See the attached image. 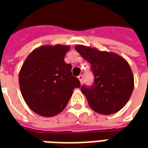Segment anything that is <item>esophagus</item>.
Here are the masks:
<instances>
[{"label":"esophagus","mask_w":148,"mask_h":148,"mask_svg":"<svg viewBox=\"0 0 148 148\" xmlns=\"http://www.w3.org/2000/svg\"><path fill=\"white\" fill-rule=\"evenodd\" d=\"M78 79H79L80 82L82 83V82H83V76H82V75H80V76H78Z\"/></svg>","instance_id":"34e87169"}]
</instances>
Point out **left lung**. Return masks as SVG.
<instances>
[{
	"label": "left lung",
	"mask_w": 148,
	"mask_h": 148,
	"mask_svg": "<svg viewBox=\"0 0 148 148\" xmlns=\"http://www.w3.org/2000/svg\"><path fill=\"white\" fill-rule=\"evenodd\" d=\"M75 49L90 63L94 74L93 86L81 88L90 107L100 114H112L123 109L134 87V78L128 62L114 53L84 45H76Z\"/></svg>",
	"instance_id": "8db88e82"
}]
</instances>
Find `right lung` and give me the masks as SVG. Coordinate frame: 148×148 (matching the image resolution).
<instances>
[{
  "mask_svg": "<svg viewBox=\"0 0 148 148\" xmlns=\"http://www.w3.org/2000/svg\"><path fill=\"white\" fill-rule=\"evenodd\" d=\"M67 45H43L25 61L19 73L22 96L38 114L53 117L65 109L73 90L81 83L71 74V65L64 61Z\"/></svg>",
  "mask_w": 148,
  "mask_h": 148,
  "instance_id": "1",
  "label": "right lung"
}]
</instances>
